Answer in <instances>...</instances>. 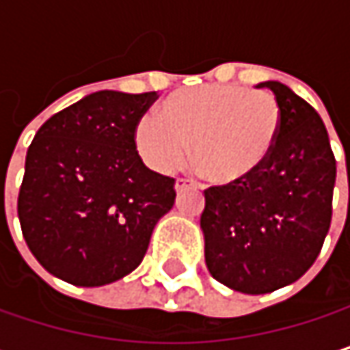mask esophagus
<instances>
[{
	"label": "esophagus",
	"instance_id": "1",
	"mask_svg": "<svg viewBox=\"0 0 350 350\" xmlns=\"http://www.w3.org/2000/svg\"><path fill=\"white\" fill-rule=\"evenodd\" d=\"M176 192H184V190H190V188H196V182L192 180H186V178H178L174 184Z\"/></svg>",
	"mask_w": 350,
	"mask_h": 350
}]
</instances>
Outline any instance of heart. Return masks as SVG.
<instances>
[{
  "label": "heart",
  "mask_w": 350,
  "mask_h": 350,
  "mask_svg": "<svg viewBox=\"0 0 350 350\" xmlns=\"http://www.w3.org/2000/svg\"><path fill=\"white\" fill-rule=\"evenodd\" d=\"M282 131V109L271 93L239 85H202L176 91L142 117L133 142L142 160L160 174L178 170L190 152L217 186H237L271 158Z\"/></svg>",
  "instance_id": "1"
}]
</instances>
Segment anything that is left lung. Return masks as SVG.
<instances>
[{"label": "left lung", "mask_w": 350, "mask_h": 350, "mask_svg": "<svg viewBox=\"0 0 350 350\" xmlns=\"http://www.w3.org/2000/svg\"><path fill=\"white\" fill-rule=\"evenodd\" d=\"M282 109L267 164L243 184L204 190L200 229L211 275L243 294H269L316 261L332 219L336 160L312 107L278 81L259 83Z\"/></svg>", "instance_id": "obj_1"}]
</instances>
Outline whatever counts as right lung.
Masks as SVG:
<instances>
[{"instance_id":"add662e5","label":"right lung","mask_w":350,"mask_h":350,"mask_svg":"<svg viewBox=\"0 0 350 350\" xmlns=\"http://www.w3.org/2000/svg\"><path fill=\"white\" fill-rule=\"evenodd\" d=\"M156 91H97L52 115L26 156L18 196L24 239L52 275L105 286L144 259L174 206V178L150 170L133 142Z\"/></svg>"}]
</instances>
